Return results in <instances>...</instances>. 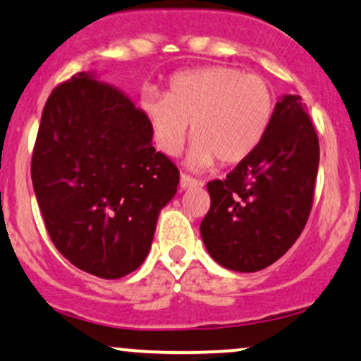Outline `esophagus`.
Masks as SVG:
<instances>
[{"label": "esophagus", "instance_id": "1", "mask_svg": "<svg viewBox=\"0 0 361 361\" xmlns=\"http://www.w3.org/2000/svg\"><path fill=\"white\" fill-rule=\"evenodd\" d=\"M200 180H195L192 176H186V175H181L180 176V188L181 190H188V188H193V186H202Z\"/></svg>", "mask_w": 361, "mask_h": 361}]
</instances>
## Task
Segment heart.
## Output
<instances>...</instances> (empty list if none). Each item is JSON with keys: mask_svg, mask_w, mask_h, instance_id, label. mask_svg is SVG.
Segmentation results:
<instances>
[{"mask_svg": "<svg viewBox=\"0 0 361 361\" xmlns=\"http://www.w3.org/2000/svg\"><path fill=\"white\" fill-rule=\"evenodd\" d=\"M139 106L156 147L175 156L192 123L188 164L193 169L238 164L259 146L275 109L271 86L231 66L193 69L171 78L168 93L146 88Z\"/></svg>", "mask_w": 361, "mask_h": 361, "instance_id": "heart-1", "label": "heart"}]
</instances>
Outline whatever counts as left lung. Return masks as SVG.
Returning <instances> with one entry per match:
<instances>
[{
    "mask_svg": "<svg viewBox=\"0 0 361 361\" xmlns=\"http://www.w3.org/2000/svg\"><path fill=\"white\" fill-rule=\"evenodd\" d=\"M319 166V140L299 94L276 100L259 146L226 180L207 185L210 210L200 224L214 261L239 273L270 267L307 222Z\"/></svg>",
    "mask_w": 361,
    "mask_h": 361,
    "instance_id": "left-lung-1",
    "label": "left lung"
}]
</instances>
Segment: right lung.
<instances>
[{
  "mask_svg": "<svg viewBox=\"0 0 361 361\" xmlns=\"http://www.w3.org/2000/svg\"><path fill=\"white\" fill-rule=\"evenodd\" d=\"M32 181L54 246L98 279L137 270L180 173L156 152L142 111L123 93L78 73L49 97Z\"/></svg>",
  "mask_w": 361,
  "mask_h": 361,
  "instance_id": "right-lung-1",
  "label": "right lung"
}]
</instances>
